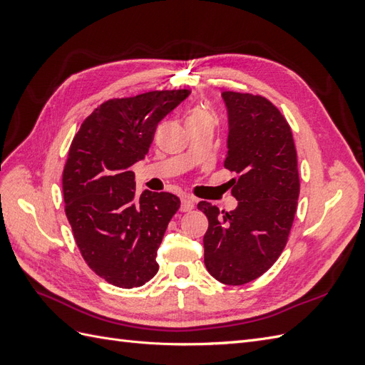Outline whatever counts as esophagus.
<instances>
[{"label": "esophagus", "mask_w": 365, "mask_h": 365, "mask_svg": "<svg viewBox=\"0 0 365 365\" xmlns=\"http://www.w3.org/2000/svg\"><path fill=\"white\" fill-rule=\"evenodd\" d=\"M195 207V200L189 195L181 196V212H190Z\"/></svg>", "instance_id": "esophagus-1"}]
</instances>
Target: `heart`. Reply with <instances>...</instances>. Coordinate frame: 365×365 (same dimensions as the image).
<instances>
[{"mask_svg":"<svg viewBox=\"0 0 365 365\" xmlns=\"http://www.w3.org/2000/svg\"><path fill=\"white\" fill-rule=\"evenodd\" d=\"M205 120H212V114L207 108H204L202 105H196L193 106L189 114L185 117V125H193V123H201V121Z\"/></svg>","mask_w":365,"mask_h":365,"instance_id":"1","label":"heart"}]
</instances>
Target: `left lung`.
I'll return each mask as SVG.
<instances>
[{"mask_svg": "<svg viewBox=\"0 0 365 365\" xmlns=\"http://www.w3.org/2000/svg\"><path fill=\"white\" fill-rule=\"evenodd\" d=\"M230 134L224 168L235 172L231 212L201 201L207 216L204 262L216 280L237 286L259 279L288 242L300 195L297 149L288 121L267 97L222 93Z\"/></svg>", "mask_w": 365, "mask_h": 365, "instance_id": "obj_1", "label": "left lung"}]
</instances>
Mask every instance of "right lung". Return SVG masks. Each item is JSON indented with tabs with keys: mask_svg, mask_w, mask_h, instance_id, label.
Wrapping results in <instances>:
<instances>
[{
	"mask_svg": "<svg viewBox=\"0 0 365 365\" xmlns=\"http://www.w3.org/2000/svg\"><path fill=\"white\" fill-rule=\"evenodd\" d=\"M189 94L109 98L71 141L62 175L65 215L88 267L118 288H138L158 272L157 250L181 202L168 192L135 197L130 165L146 157L160 121Z\"/></svg>",
	"mask_w": 365,
	"mask_h": 365,
	"instance_id": "add662e5",
	"label": "right lung"
}]
</instances>
